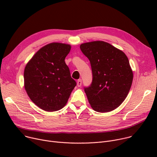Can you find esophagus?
<instances>
[{
	"instance_id": "1",
	"label": "esophagus",
	"mask_w": 157,
	"mask_h": 157,
	"mask_svg": "<svg viewBox=\"0 0 157 157\" xmlns=\"http://www.w3.org/2000/svg\"><path fill=\"white\" fill-rule=\"evenodd\" d=\"M81 84H82V80L81 79H78V81H77V86L78 87H80L81 86Z\"/></svg>"
}]
</instances>
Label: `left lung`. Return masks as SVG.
Returning a JSON list of instances; mask_svg holds the SVG:
<instances>
[{
  "label": "left lung",
  "mask_w": 157,
  "mask_h": 157,
  "mask_svg": "<svg viewBox=\"0 0 157 157\" xmlns=\"http://www.w3.org/2000/svg\"><path fill=\"white\" fill-rule=\"evenodd\" d=\"M80 49L92 67V83L85 92L92 109L107 113L117 108L126 98L133 80L127 55L101 40L83 43Z\"/></svg>",
  "instance_id": "left-lung-1"
}]
</instances>
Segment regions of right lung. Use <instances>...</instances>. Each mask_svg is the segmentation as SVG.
Listing matches in <instances>:
<instances>
[{
  "mask_svg": "<svg viewBox=\"0 0 157 157\" xmlns=\"http://www.w3.org/2000/svg\"><path fill=\"white\" fill-rule=\"evenodd\" d=\"M71 48L67 44L49 43L39 49L25 67V89L41 109L53 112L62 109L76 85L65 62Z\"/></svg>",
  "mask_w": 157,
  "mask_h": 157,
  "instance_id": "1",
  "label": "right lung"
}]
</instances>
